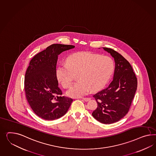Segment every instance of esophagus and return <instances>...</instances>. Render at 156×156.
<instances>
[{
  "label": "esophagus",
  "mask_w": 156,
  "mask_h": 156,
  "mask_svg": "<svg viewBox=\"0 0 156 156\" xmlns=\"http://www.w3.org/2000/svg\"><path fill=\"white\" fill-rule=\"evenodd\" d=\"M84 101H85V102H87V101H89L90 100V98H82Z\"/></svg>",
  "instance_id": "1"
}]
</instances>
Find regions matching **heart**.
I'll return each mask as SVG.
<instances>
[{
	"label": "heart",
	"mask_w": 156,
	"mask_h": 156,
	"mask_svg": "<svg viewBox=\"0 0 156 156\" xmlns=\"http://www.w3.org/2000/svg\"><path fill=\"white\" fill-rule=\"evenodd\" d=\"M114 70V62L107 56L89 52L73 54L67 58L66 64L56 68L58 81L65 88H69L77 75L76 83L67 92L69 97L81 98L92 90L97 91L107 84Z\"/></svg>",
	"instance_id": "b5f03b06"
}]
</instances>
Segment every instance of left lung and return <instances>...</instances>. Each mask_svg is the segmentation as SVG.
<instances>
[{"label": "left lung", "mask_w": 156, "mask_h": 156, "mask_svg": "<svg viewBox=\"0 0 156 156\" xmlns=\"http://www.w3.org/2000/svg\"><path fill=\"white\" fill-rule=\"evenodd\" d=\"M103 49L114 58L115 69L109 86L93 96L98 107L92 115L102 124H110L121 120L129 111L137 80L130 64L122 55L111 48Z\"/></svg>", "instance_id": "1"}]
</instances>
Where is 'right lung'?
Instances as JSON below:
<instances>
[{"label": "right lung", "mask_w": 156, "mask_h": 156, "mask_svg": "<svg viewBox=\"0 0 156 156\" xmlns=\"http://www.w3.org/2000/svg\"><path fill=\"white\" fill-rule=\"evenodd\" d=\"M75 47L54 44L36 55L25 75L24 90L27 101L37 116L45 120L59 119L67 113L72 98L60 96L56 77L58 55Z\"/></svg>", "instance_id": "obj_1"}]
</instances>
